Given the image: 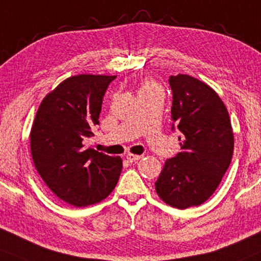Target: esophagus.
Segmentation results:
<instances>
[{
    "label": "esophagus",
    "instance_id": "obj_1",
    "mask_svg": "<svg viewBox=\"0 0 261 261\" xmlns=\"http://www.w3.org/2000/svg\"><path fill=\"white\" fill-rule=\"evenodd\" d=\"M141 158H142V155H135V154H130V153L126 155V159L130 161V163H135V161L140 160Z\"/></svg>",
    "mask_w": 261,
    "mask_h": 261
}]
</instances>
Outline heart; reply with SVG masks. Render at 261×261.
Returning <instances> with one entry per match:
<instances>
[{
  "instance_id": "obj_1",
  "label": "heart",
  "mask_w": 261,
  "mask_h": 261,
  "mask_svg": "<svg viewBox=\"0 0 261 261\" xmlns=\"http://www.w3.org/2000/svg\"><path fill=\"white\" fill-rule=\"evenodd\" d=\"M150 92H161L160 87L156 83H154V82L146 81L143 82L140 91H138V96H141V95H144V94H150Z\"/></svg>"
}]
</instances>
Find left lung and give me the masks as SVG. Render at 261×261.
<instances>
[{
    "instance_id": "1",
    "label": "left lung",
    "mask_w": 261,
    "mask_h": 261,
    "mask_svg": "<svg viewBox=\"0 0 261 261\" xmlns=\"http://www.w3.org/2000/svg\"><path fill=\"white\" fill-rule=\"evenodd\" d=\"M172 131L180 151L167 159L155 190L179 210L199 206L216 191L233 153V134L225 105L212 88L187 74L171 75Z\"/></svg>"
}]
</instances>
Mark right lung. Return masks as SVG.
I'll return each mask as SVG.
<instances>
[{"mask_svg": "<svg viewBox=\"0 0 261 261\" xmlns=\"http://www.w3.org/2000/svg\"><path fill=\"white\" fill-rule=\"evenodd\" d=\"M117 75L67 78L42 101L31 128L36 170L65 202L83 207L106 199L117 186L123 161L83 146L94 136L105 92Z\"/></svg>", "mask_w": 261, "mask_h": 261, "instance_id": "1", "label": "right lung"}]
</instances>
